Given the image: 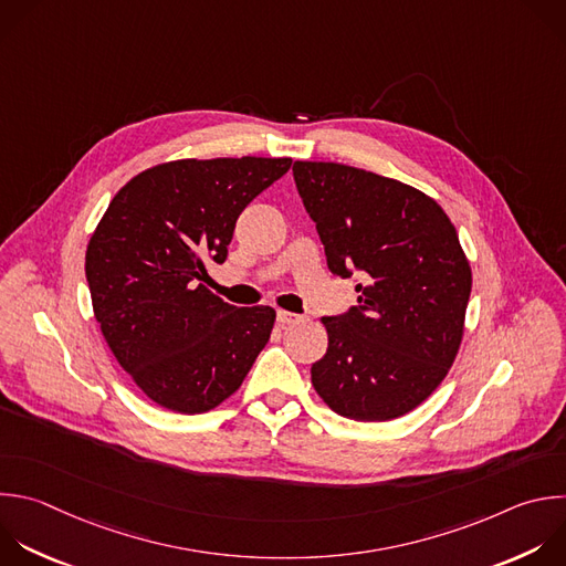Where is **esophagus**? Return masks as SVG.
I'll return each mask as SVG.
<instances>
[{
	"label": "esophagus",
	"instance_id": "34e87169",
	"mask_svg": "<svg viewBox=\"0 0 566 566\" xmlns=\"http://www.w3.org/2000/svg\"><path fill=\"white\" fill-rule=\"evenodd\" d=\"M300 319L297 313H291V311H277V324L280 326H289V324H295Z\"/></svg>",
	"mask_w": 566,
	"mask_h": 566
}]
</instances>
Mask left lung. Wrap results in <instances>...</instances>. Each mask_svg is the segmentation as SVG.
Wrapping results in <instances>:
<instances>
[{
    "label": "left lung",
    "mask_w": 566,
    "mask_h": 566,
    "mask_svg": "<svg viewBox=\"0 0 566 566\" xmlns=\"http://www.w3.org/2000/svg\"><path fill=\"white\" fill-rule=\"evenodd\" d=\"M293 177L333 275L359 273L357 306L322 317L317 396L359 422L396 420L444 380L464 333L471 266L442 207L418 188L335 161Z\"/></svg>",
    "instance_id": "obj_1"
}]
</instances>
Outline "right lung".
I'll return each instance as SVG.
<instances>
[{
  "instance_id": "right-lung-1",
  "label": "right lung",
  "mask_w": 566,
  "mask_h": 566,
  "mask_svg": "<svg viewBox=\"0 0 566 566\" xmlns=\"http://www.w3.org/2000/svg\"><path fill=\"white\" fill-rule=\"evenodd\" d=\"M291 157L177 159L135 175L86 249L95 319L122 368L159 407L196 416L244 382L275 311L238 308L202 280L229 255L240 213Z\"/></svg>"
}]
</instances>
